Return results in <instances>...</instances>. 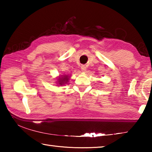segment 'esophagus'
<instances>
[{
	"instance_id": "1",
	"label": "esophagus",
	"mask_w": 152,
	"mask_h": 152,
	"mask_svg": "<svg viewBox=\"0 0 152 152\" xmlns=\"http://www.w3.org/2000/svg\"><path fill=\"white\" fill-rule=\"evenodd\" d=\"M81 70H82V72H86V66L85 65H82L81 66Z\"/></svg>"
}]
</instances>
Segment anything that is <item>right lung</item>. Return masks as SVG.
I'll use <instances>...</instances> for the list:
<instances>
[{
    "label": "right lung",
    "mask_w": 152,
    "mask_h": 152,
    "mask_svg": "<svg viewBox=\"0 0 152 152\" xmlns=\"http://www.w3.org/2000/svg\"><path fill=\"white\" fill-rule=\"evenodd\" d=\"M70 75H68V74H64V75L58 76V78H57V81L56 82V84H57L58 86L65 85L66 84H68V82H69V79H70Z\"/></svg>",
    "instance_id": "right-lung-1"
}]
</instances>
